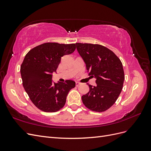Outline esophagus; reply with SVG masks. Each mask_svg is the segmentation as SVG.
I'll list each match as a JSON object with an SVG mask.
<instances>
[{"label":"esophagus","instance_id":"1","mask_svg":"<svg viewBox=\"0 0 151 151\" xmlns=\"http://www.w3.org/2000/svg\"><path fill=\"white\" fill-rule=\"evenodd\" d=\"M80 84H81V83H79V82H76V86L77 87H78Z\"/></svg>","mask_w":151,"mask_h":151}]
</instances>
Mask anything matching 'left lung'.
I'll use <instances>...</instances> for the list:
<instances>
[{"label": "left lung", "instance_id": "8db88e82", "mask_svg": "<svg viewBox=\"0 0 151 151\" xmlns=\"http://www.w3.org/2000/svg\"><path fill=\"white\" fill-rule=\"evenodd\" d=\"M89 75L94 77L96 86L89 84V92L82 96L83 104L91 110H107L118 99L125 79L122 63L111 50L98 44L76 43Z\"/></svg>", "mask_w": 151, "mask_h": 151}]
</instances>
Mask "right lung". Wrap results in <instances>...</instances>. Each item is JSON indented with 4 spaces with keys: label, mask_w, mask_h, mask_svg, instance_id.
<instances>
[{
    "label": "right lung",
    "mask_w": 151,
    "mask_h": 151,
    "mask_svg": "<svg viewBox=\"0 0 151 151\" xmlns=\"http://www.w3.org/2000/svg\"><path fill=\"white\" fill-rule=\"evenodd\" d=\"M76 44L45 43L32 48L21 65L22 86L29 99L40 110L56 112L65 104L67 96L76 86L74 81L53 83L61 57L74 52Z\"/></svg>",
    "instance_id": "obj_1"
}]
</instances>
